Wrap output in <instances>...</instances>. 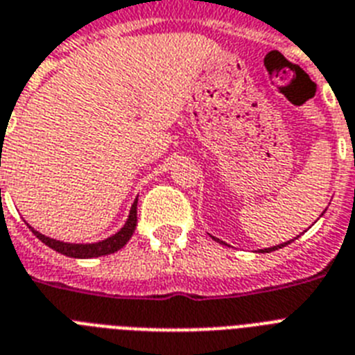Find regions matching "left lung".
I'll return each mask as SVG.
<instances>
[{"instance_id": "left-lung-1", "label": "left lung", "mask_w": 355, "mask_h": 355, "mask_svg": "<svg viewBox=\"0 0 355 355\" xmlns=\"http://www.w3.org/2000/svg\"><path fill=\"white\" fill-rule=\"evenodd\" d=\"M292 243V241H288V243H284V244H279V246H273V248H266V250H261V252H275V250H279V248H282V246H286V244H290Z\"/></svg>"}]
</instances>
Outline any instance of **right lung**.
I'll return each instance as SVG.
<instances>
[{
  "instance_id": "1",
  "label": "right lung",
  "mask_w": 355,
  "mask_h": 355,
  "mask_svg": "<svg viewBox=\"0 0 355 355\" xmlns=\"http://www.w3.org/2000/svg\"><path fill=\"white\" fill-rule=\"evenodd\" d=\"M135 227H137V200H135V204L131 206V211H129V218H128V223H125V226H123L118 233H114L112 237L102 241V243L69 244V243H62V241H54V239L45 237V235H42V233L36 232V230H33V233L40 239V241H42V243H45L49 248H53V250H56V252L62 253V255H67V257H74V259H91V257H102V255H109V253L118 252V250L125 246L129 239L132 237Z\"/></svg>"
}]
</instances>
